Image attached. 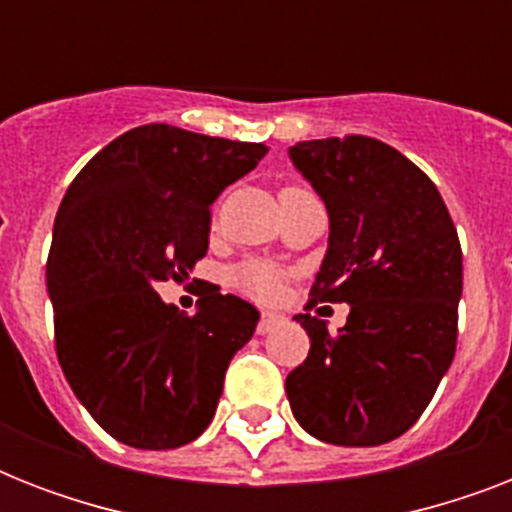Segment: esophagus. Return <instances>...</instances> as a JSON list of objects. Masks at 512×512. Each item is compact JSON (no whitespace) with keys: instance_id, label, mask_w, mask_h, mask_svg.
I'll return each instance as SVG.
<instances>
[{"instance_id":"esophagus-1","label":"esophagus","mask_w":512,"mask_h":512,"mask_svg":"<svg viewBox=\"0 0 512 512\" xmlns=\"http://www.w3.org/2000/svg\"><path fill=\"white\" fill-rule=\"evenodd\" d=\"M284 321V316L281 313H271V311H263L260 313V321H257V332L260 335H268L271 329H276Z\"/></svg>"}]
</instances>
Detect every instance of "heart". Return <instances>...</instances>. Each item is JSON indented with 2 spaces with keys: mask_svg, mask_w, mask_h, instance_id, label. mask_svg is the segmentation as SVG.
I'll return each instance as SVG.
<instances>
[{
  "mask_svg": "<svg viewBox=\"0 0 512 512\" xmlns=\"http://www.w3.org/2000/svg\"><path fill=\"white\" fill-rule=\"evenodd\" d=\"M231 279L241 292H247V295L257 297V300H273L281 292V271L276 265L263 263V260L241 263L231 273Z\"/></svg>",
  "mask_w": 512,
  "mask_h": 512,
  "instance_id": "b5f03b06",
  "label": "heart"
}]
</instances>
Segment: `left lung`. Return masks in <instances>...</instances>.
<instances>
[{
	"instance_id": "obj_1",
	"label": "left lung",
	"mask_w": 512,
	"mask_h": 512,
	"mask_svg": "<svg viewBox=\"0 0 512 512\" xmlns=\"http://www.w3.org/2000/svg\"><path fill=\"white\" fill-rule=\"evenodd\" d=\"M289 159L329 215L308 308L350 305L337 335L311 313L295 316L311 350L287 377L289 406L319 441L388 444L425 412L454 358L457 228L433 180L380 140H303Z\"/></svg>"
}]
</instances>
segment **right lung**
I'll return each instance as SVG.
<instances>
[{
    "label": "right lung",
    "mask_w": 512,
    "mask_h": 512,
    "mask_svg": "<svg viewBox=\"0 0 512 512\" xmlns=\"http://www.w3.org/2000/svg\"><path fill=\"white\" fill-rule=\"evenodd\" d=\"M265 154L263 143L146 124L68 185L47 257L55 348L76 398L116 441L177 449L215 417L225 369L260 313L215 287L188 316L156 284L188 279L207 255L209 207Z\"/></svg>",
    "instance_id": "add662e5"
}]
</instances>
